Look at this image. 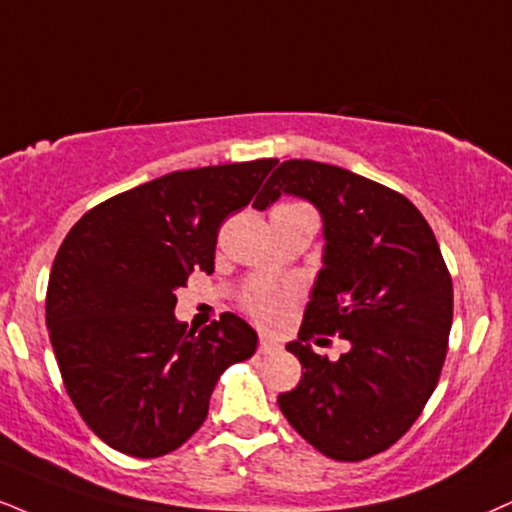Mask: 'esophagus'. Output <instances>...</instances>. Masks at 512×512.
<instances>
[{
    "label": "esophagus",
    "instance_id": "1",
    "mask_svg": "<svg viewBox=\"0 0 512 512\" xmlns=\"http://www.w3.org/2000/svg\"><path fill=\"white\" fill-rule=\"evenodd\" d=\"M276 349H278V342L271 338H262L260 345H257V352L260 354H271V352H276Z\"/></svg>",
    "mask_w": 512,
    "mask_h": 512
}]
</instances>
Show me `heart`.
<instances>
[{
    "label": "heart",
    "instance_id": "heart-1",
    "mask_svg": "<svg viewBox=\"0 0 512 512\" xmlns=\"http://www.w3.org/2000/svg\"><path fill=\"white\" fill-rule=\"evenodd\" d=\"M288 304V293H281V290H260V293H252L248 300H245V309H248L260 323L276 326V323L286 316Z\"/></svg>",
    "mask_w": 512,
    "mask_h": 512
}]
</instances>
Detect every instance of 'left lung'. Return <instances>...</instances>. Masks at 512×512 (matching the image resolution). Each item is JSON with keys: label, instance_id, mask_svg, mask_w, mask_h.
<instances>
[{"label": "left lung", "instance_id": "left-lung-1", "mask_svg": "<svg viewBox=\"0 0 512 512\" xmlns=\"http://www.w3.org/2000/svg\"><path fill=\"white\" fill-rule=\"evenodd\" d=\"M281 193L321 212L326 248L300 335L286 345L304 373L278 409L323 456L364 461L404 437L435 392L454 319L451 274L416 205L378 181L286 160L252 205L267 210ZM319 332L353 349L319 358L308 347Z\"/></svg>", "mask_w": 512, "mask_h": 512}]
</instances>
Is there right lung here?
<instances>
[{
	"label": "right lung",
	"instance_id": "obj_1",
	"mask_svg": "<svg viewBox=\"0 0 512 512\" xmlns=\"http://www.w3.org/2000/svg\"><path fill=\"white\" fill-rule=\"evenodd\" d=\"M276 163L165 174L103 200L63 238L47 288L51 347L75 409L115 451L179 449L208 418L219 375L255 354L241 316L189 331L174 319V293L196 267L212 274L219 226Z\"/></svg>",
	"mask_w": 512,
	"mask_h": 512
}]
</instances>
